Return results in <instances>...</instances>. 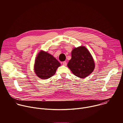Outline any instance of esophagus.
Instances as JSON below:
<instances>
[{"label": "esophagus", "instance_id": "obj_1", "mask_svg": "<svg viewBox=\"0 0 123 123\" xmlns=\"http://www.w3.org/2000/svg\"><path fill=\"white\" fill-rule=\"evenodd\" d=\"M63 65L64 66H66V65H67V62H66V61H64V62H63Z\"/></svg>", "mask_w": 123, "mask_h": 123}]
</instances>
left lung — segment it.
<instances>
[{
	"label": "left lung",
	"instance_id": "left-lung-1",
	"mask_svg": "<svg viewBox=\"0 0 123 123\" xmlns=\"http://www.w3.org/2000/svg\"><path fill=\"white\" fill-rule=\"evenodd\" d=\"M67 66L74 75L84 78L93 72L95 63L89 50L85 46H81L73 49L72 58Z\"/></svg>",
	"mask_w": 123,
	"mask_h": 123
}]
</instances>
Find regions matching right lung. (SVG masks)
Returning <instances> with one entry per match:
<instances>
[{
  "label": "right lung",
  "instance_id": "add662e5",
  "mask_svg": "<svg viewBox=\"0 0 123 123\" xmlns=\"http://www.w3.org/2000/svg\"><path fill=\"white\" fill-rule=\"evenodd\" d=\"M61 64L52 55L41 50L37 54L34 64V72L39 78L47 79L54 75Z\"/></svg>",
  "mask_w": 123,
  "mask_h": 123
}]
</instances>
